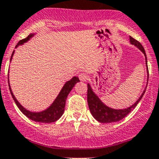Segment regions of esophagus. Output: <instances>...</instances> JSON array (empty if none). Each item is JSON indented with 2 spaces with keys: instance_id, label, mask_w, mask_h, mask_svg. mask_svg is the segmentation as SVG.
<instances>
[{
  "instance_id": "34e87169",
  "label": "esophagus",
  "mask_w": 159,
  "mask_h": 159,
  "mask_svg": "<svg viewBox=\"0 0 159 159\" xmlns=\"http://www.w3.org/2000/svg\"><path fill=\"white\" fill-rule=\"evenodd\" d=\"M78 77H79V79L81 80L82 82H86V80L88 79L87 75H86V73H80L79 76H78Z\"/></svg>"
}]
</instances>
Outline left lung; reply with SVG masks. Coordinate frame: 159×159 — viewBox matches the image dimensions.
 Returning <instances> with one entry per match:
<instances>
[{"instance_id":"obj_1","label":"left lung","mask_w":159,"mask_h":159,"mask_svg":"<svg viewBox=\"0 0 159 159\" xmlns=\"http://www.w3.org/2000/svg\"><path fill=\"white\" fill-rule=\"evenodd\" d=\"M130 39V43L132 44L135 45L137 48L140 49V50L144 53L145 57V62L147 65V58H146V54H145V49L142 47V45L137 40H136L135 39H133V37H129ZM147 67V73H148V78H149V70H148V66ZM87 102H88V106L90 108V113L94 116L96 120H98L100 123H112V122H117V121L121 120L122 119L125 118L128 114L131 112V111L133 110L134 107L137 105V103L139 102L141 98L143 97L144 94H145V90L143 91L142 94L141 95L137 102L131 107H129L128 108L125 109H112L111 107H108L107 106L103 103L101 100L98 98V97L94 93V91L92 90V88L90 87V84H87Z\"/></svg>"}]
</instances>
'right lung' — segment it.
I'll return each instance as SVG.
<instances>
[{
  "label": "right lung",
  "mask_w": 159,
  "mask_h": 159,
  "mask_svg": "<svg viewBox=\"0 0 159 159\" xmlns=\"http://www.w3.org/2000/svg\"><path fill=\"white\" fill-rule=\"evenodd\" d=\"M32 36H34V34H30L26 39H23L22 40H20L19 42H18V44L16 45L15 48H18L19 45H22L24 43L27 42ZM14 53V51L13 52V53H12L10 61H11ZM78 82H80L79 78L77 77H73L70 81H68V82L65 84V86H64L63 88L61 89L60 94H58L57 98L55 99L54 102L52 103V105L49 107L48 108H47L46 110L40 111V112H32V111H30L26 110V108H24L18 102V100L16 99L14 94H13V92H12L10 86H9V77H8V83H9V90H10L11 95L12 97H13V98H14L16 105L18 106V107L20 109V111H21L26 117H28V118L32 120L40 123H52L55 122V121H57V120H59V119L61 118V116L63 115L64 111H65V102H66V98H67L68 95H69V92L71 91L72 89H73V86H74V85Z\"/></svg>",
  "instance_id": "obj_1"
}]
</instances>
